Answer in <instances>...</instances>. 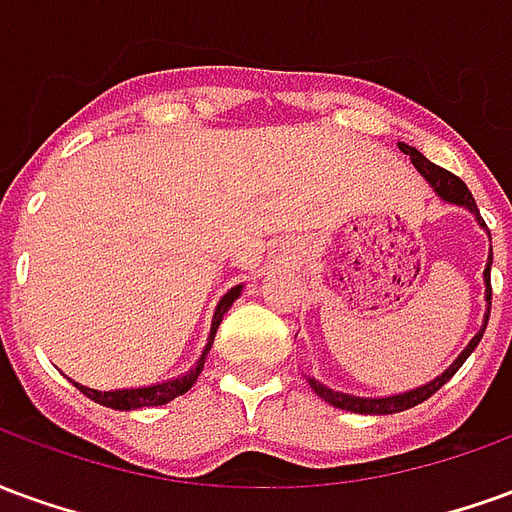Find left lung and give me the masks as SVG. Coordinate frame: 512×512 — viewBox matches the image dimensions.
I'll return each instance as SVG.
<instances>
[{"label": "left lung", "mask_w": 512, "mask_h": 512, "mask_svg": "<svg viewBox=\"0 0 512 512\" xmlns=\"http://www.w3.org/2000/svg\"><path fill=\"white\" fill-rule=\"evenodd\" d=\"M400 150L406 153V156H411V161H414V167L425 175V178L430 180V186L436 189V194H439L441 200L447 202H455V205H463V208H469V211L480 219V224L485 227L483 216H480V211H477V202H474L472 191L466 189V183H463L458 175H452V172H447V169L436 167L433 161H428V158L419 153L417 147L411 145H403L400 142ZM491 263H494V252H491V257H488V268H485V299L491 301ZM485 326H488V315H485ZM483 332L485 329H480V332L474 334L472 343L466 345V351H463L455 362L450 365V370L447 373H441L436 381H430V384L419 386V389H411V392H403V395H392V397H354V395H345V392H334V389H329V386H323L321 381H315V378H307L310 381V386L315 389V395L323 397L326 403H332L334 408H345V411H354V414H397V411H406V408L417 406V403H422V400H428L430 395H436L441 386L447 384L455 373H458V367L469 359V354H472L474 348H477V343L483 340Z\"/></svg>", "instance_id": "obj_1"}]
</instances>
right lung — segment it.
I'll return each instance as SVG.
<instances>
[{
	"label": "right lung",
	"instance_id": "right-lung-1",
	"mask_svg": "<svg viewBox=\"0 0 512 512\" xmlns=\"http://www.w3.org/2000/svg\"><path fill=\"white\" fill-rule=\"evenodd\" d=\"M238 293H241V285L222 296L219 307H216V312H213L211 340H208V345H205L200 362H197V365H194V370H189L186 376L175 378V381H164V384L142 386V389H115V392H98V389H90V386H82V384H76V389H79V392H84V395L90 397V400H95V403H101V406H109V408H117V411H131V408H145V406H164V403H169V400L186 395L191 386H194V381L200 378L202 365H205V356H208V351H211V345H213V334H216V329H219L224 312L230 310V304L238 299Z\"/></svg>",
	"mask_w": 512,
	"mask_h": 512
}]
</instances>
